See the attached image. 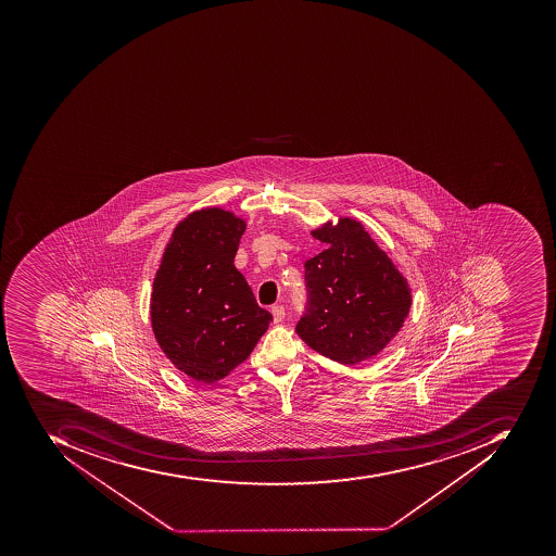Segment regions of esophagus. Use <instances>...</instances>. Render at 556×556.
Here are the masks:
<instances>
[{"label": "esophagus", "instance_id": "34e87169", "mask_svg": "<svg viewBox=\"0 0 556 556\" xmlns=\"http://www.w3.org/2000/svg\"><path fill=\"white\" fill-rule=\"evenodd\" d=\"M273 316L274 324H280V321L283 319V316H286V309H283V306H274Z\"/></svg>", "mask_w": 556, "mask_h": 556}]
</instances>
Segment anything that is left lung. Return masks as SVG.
I'll use <instances>...</instances> for the list:
<instances>
[{
    "instance_id": "8db88e82",
    "label": "left lung",
    "mask_w": 556,
    "mask_h": 556,
    "mask_svg": "<svg viewBox=\"0 0 556 556\" xmlns=\"http://www.w3.org/2000/svg\"><path fill=\"white\" fill-rule=\"evenodd\" d=\"M327 249L306 262L309 315L295 331L307 346L345 366L376 357L412 307V288L388 253L352 217L312 229Z\"/></svg>"
}]
</instances>
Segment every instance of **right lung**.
Returning a JSON list of instances; mask_svg holds the SVG:
<instances>
[{
    "mask_svg": "<svg viewBox=\"0 0 556 556\" xmlns=\"http://www.w3.org/2000/svg\"><path fill=\"white\" fill-rule=\"evenodd\" d=\"M247 219L193 211L175 226L153 280L151 328L165 357L193 381L226 378L252 354L273 315L235 267Z\"/></svg>",
    "mask_w": 556,
    "mask_h": 556,
    "instance_id": "obj_1",
    "label": "right lung"
}]
</instances>
